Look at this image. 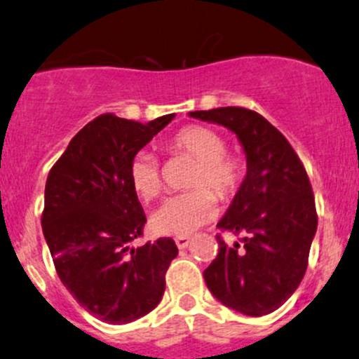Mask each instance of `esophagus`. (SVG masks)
Listing matches in <instances>:
<instances>
[{"label":"esophagus","mask_w":359,"mask_h":359,"mask_svg":"<svg viewBox=\"0 0 359 359\" xmlns=\"http://www.w3.org/2000/svg\"><path fill=\"white\" fill-rule=\"evenodd\" d=\"M175 243H177V247H179V249H186V247L191 243V238H189V236H177Z\"/></svg>","instance_id":"34e87169"}]
</instances>
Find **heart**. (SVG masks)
<instances>
[{
  "instance_id": "b5f03b06",
  "label": "heart",
  "mask_w": 359,
  "mask_h": 359,
  "mask_svg": "<svg viewBox=\"0 0 359 359\" xmlns=\"http://www.w3.org/2000/svg\"><path fill=\"white\" fill-rule=\"evenodd\" d=\"M163 149L194 161L187 179V187L193 191L168 198L152 214L151 228L158 235L187 236L215 217V196L229 200L238 193L245 179V163L240 156L228 154L224 138L207 126L182 128L165 142ZM130 180L142 200L151 201L159 196L163 179L154 156L138 152L130 165Z\"/></svg>"
}]
</instances>
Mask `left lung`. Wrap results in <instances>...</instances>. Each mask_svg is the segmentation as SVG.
<instances>
[{"instance_id":"left-lung-1","label":"left lung","mask_w":359,"mask_h":359,"mask_svg":"<svg viewBox=\"0 0 359 359\" xmlns=\"http://www.w3.org/2000/svg\"><path fill=\"white\" fill-rule=\"evenodd\" d=\"M236 135L247 173L217 228L242 235L215 236L219 254L203 272L210 293L245 316L277 311L300 286L318 229L311 180L290 142L263 116L242 107L191 112Z\"/></svg>"}]
</instances>
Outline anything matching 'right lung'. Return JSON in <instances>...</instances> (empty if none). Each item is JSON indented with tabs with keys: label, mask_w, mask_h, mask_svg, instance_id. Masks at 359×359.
<instances>
[{
	"label": "right lung",
	"mask_w": 359,
	"mask_h": 359,
	"mask_svg": "<svg viewBox=\"0 0 359 359\" xmlns=\"http://www.w3.org/2000/svg\"><path fill=\"white\" fill-rule=\"evenodd\" d=\"M173 117L142 124L103 114L72 138L48 172L41 228L55 272L87 312L110 325L158 307L179 254L172 238L131 247L147 219L130 165Z\"/></svg>",
	"instance_id": "right-lung-1"
}]
</instances>
